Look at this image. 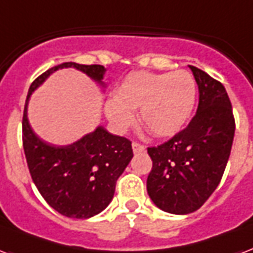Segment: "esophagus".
Returning <instances> with one entry per match:
<instances>
[{"mask_svg":"<svg viewBox=\"0 0 253 253\" xmlns=\"http://www.w3.org/2000/svg\"><path fill=\"white\" fill-rule=\"evenodd\" d=\"M144 150H146V147H144L143 144L138 143V142H134V143H132V151H134V154H140V152H143Z\"/></svg>","mask_w":253,"mask_h":253,"instance_id":"obj_1","label":"esophagus"}]
</instances>
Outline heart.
<instances>
[{"instance_id": "obj_1", "label": "heart", "mask_w": 253, "mask_h": 253, "mask_svg": "<svg viewBox=\"0 0 253 253\" xmlns=\"http://www.w3.org/2000/svg\"><path fill=\"white\" fill-rule=\"evenodd\" d=\"M196 82L190 71H134L125 77L105 105L106 117L118 131L134 121L131 110L157 136H171L182 130L195 106Z\"/></svg>"}]
</instances>
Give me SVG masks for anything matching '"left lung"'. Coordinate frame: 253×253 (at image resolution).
Masks as SVG:
<instances>
[{
    "instance_id": "8db88e82",
    "label": "left lung",
    "mask_w": 253,
    "mask_h": 253,
    "mask_svg": "<svg viewBox=\"0 0 253 253\" xmlns=\"http://www.w3.org/2000/svg\"><path fill=\"white\" fill-rule=\"evenodd\" d=\"M199 87V105L184 130L148 147L152 169L147 192L157 207L175 215L199 210L216 190L235 135L232 106L219 81L190 66Z\"/></svg>"
}]
</instances>
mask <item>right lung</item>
<instances>
[{
  "mask_svg": "<svg viewBox=\"0 0 253 253\" xmlns=\"http://www.w3.org/2000/svg\"><path fill=\"white\" fill-rule=\"evenodd\" d=\"M75 67L102 84V65L65 62L33 81L22 118V143L29 171L42 198L61 215L88 219L105 210L113 200L117 180L134 157L131 142L110 134L103 127L67 146H54L40 139L28 121L32 92L58 69Z\"/></svg>",
  "mask_w": 253,
  "mask_h": 253,
  "instance_id": "right-lung-1",
  "label": "right lung"
}]
</instances>
